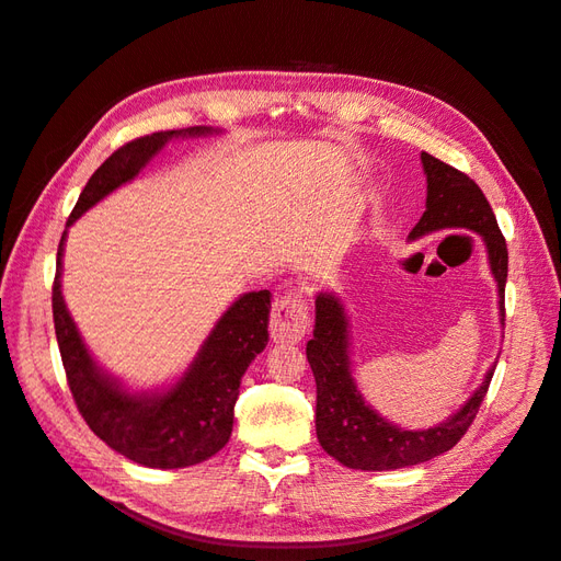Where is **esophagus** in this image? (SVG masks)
<instances>
[{"instance_id": "esophagus-1", "label": "esophagus", "mask_w": 561, "mask_h": 561, "mask_svg": "<svg viewBox=\"0 0 561 561\" xmlns=\"http://www.w3.org/2000/svg\"><path fill=\"white\" fill-rule=\"evenodd\" d=\"M311 328L309 304L301 293L280 295L271 307V339L276 344H299Z\"/></svg>"}]
</instances>
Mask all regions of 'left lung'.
<instances>
[{"label": "left lung", "instance_id": "8db88e82", "mask_svg": "<svg viewBox=\"0 0 561 561\" xmlns=\"http://www.w3.org/2000/svg\"><path fill=\"white\" fill-rule=\"evenodd\" d=\"M428 182L426 213L410 239L439 229H470L482 236L491 274L499 283L501 325H505L507 248L496 215L486 196L466 173L421 151ZM307 358L316 377V435L320 447L339 463L355 470H396L416 466L449 451L466 435L486 396L496 365L486 371L482 386L447 421L426 431H402L379 416L360 396L351 375L348 318L336 295L316 297V330L307 344Z\"/></svg>", "mask_w": 561, "mask_h": 561}]
</instances>
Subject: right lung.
<instances>
[{
    "instance_id": "add662e5",
    "label": "right lung",
    "mask_w": 561,
    "mask_h": 561,
    "mask_svg": "<svg viewBox=\"0 0 561 561\" xmlns=\"http://www.w3.org/2000/svg\"><path fill=\"white\" fill-rule=\"evenodd\" d=\"M208 133H213L208 126L161 130L118 147L83 186L67 227L116 186L138 175L168 140ZM65 236L67 231L60 239L56 262L54 322L79 414L105 445L140 466L171 470L206 461L229 443L241 379L254 355L262 353L268 342L271 293H248L236 299L175 386L163 393H128L93 363L65 307L60 293Z\"/></svg>"
}]
</instances>
